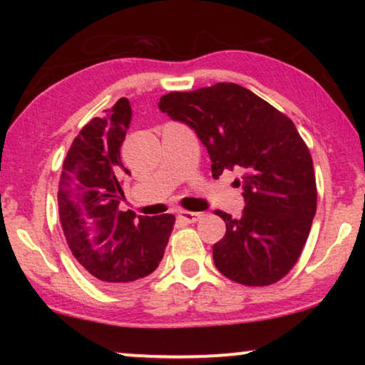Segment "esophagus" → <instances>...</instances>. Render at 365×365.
<instances>
[{
	"label": "esophagus",
	"mask_w": 365,
	"mask_h": 365,
	"mask_svg": "<svg viewBox=\"0 0 365 365\" xmlns=\"http://www.w3.org/2000/svg\"><path fill=\"white\" fill-rule=\"evenodd\" d=\"M200 212H194V211H185V209H183V211H180L178 212V217L180 220H183L185 221V223H195V221H199L200 220Z\"/></svg>",
	"instance_id": "1"
}]
</instances>
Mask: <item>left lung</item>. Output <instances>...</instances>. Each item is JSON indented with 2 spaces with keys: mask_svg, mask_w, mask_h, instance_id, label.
I'll return each mask as SVG.
<instances>
[{
  "mask_svg": "<svg viewBox=\"0 0 365 365\" xmlns=\"http://www.w3.org/2000/svg\"><path fill=\"white\" fill-rule=\"evenodd\" d=\"M173 120L195 130L211 156L212 178L242 171L245 209L223 211L226 233L212 247L221 274L245 287H267L299 261L317 207L312 156L293 121L245 87L220 82L170 92L158 103Z\"/></svg>",
  "mask_w": 365,
  "mask_h": 365,
  "instance_id": "8db88e82",
  "label": "left lung"
}]
</instances>
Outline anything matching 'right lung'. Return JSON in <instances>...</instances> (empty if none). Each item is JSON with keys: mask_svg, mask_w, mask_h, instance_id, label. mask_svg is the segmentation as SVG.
<instances>
[{"mask_svg": "<svg viewBox=\"0 0 365 365\" xmlns=\"http://www.w3.org/2000/svg\"><path fill=\"white\" fill-rule=\"evenodd\" d=\"M132 106L127 98L96 116L75 137L58 190L60 223L73 257L99 284L123 288L145 278L161 262L175 216L118 211L125 168L120 158Z\"/></svg>", "mask_w": 365, "mask_h": 365, "instance_id": "add662e5", "label": "right lung"}]
</instances>
